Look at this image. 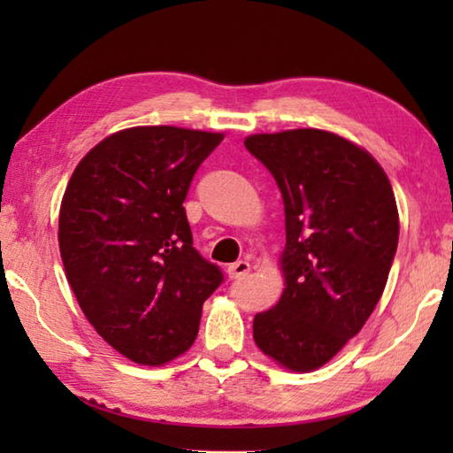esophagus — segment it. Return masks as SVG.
I'll return each mask as SVG.
<instances>
[{"instance_id":"1","label":"esophagus","mask_w":453,"mask_h":453,"mask_svg":"<svg viewBox=\"0 0 453 453\" xmlns=\"http://www.w3.org/2000/svg\"><path fill=\"white\" fill-rule=\"evenodd\" d=\"M250 270H251V265L248 262H243V259H240V262L227 265V275L232 280H242L250 273Z\"/></svg>"}]
</instances>
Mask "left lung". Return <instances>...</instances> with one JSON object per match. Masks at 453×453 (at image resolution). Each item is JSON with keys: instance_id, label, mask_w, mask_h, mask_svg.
Masks as SVG:
<instances>
[{"instance_id": "1", "label": "left lung", "mask_w": 453, "mask_h": 453, "mask_svg": "<svg viewBox=\"0 0 453 453\" xmlns=\"http://www.w3.org/2000/svg\"><path fill=\"white\" fill-rule=\"evenodd\" d=\"M283 197L286 289L256 313L254 340L294 372L327 364L364 327L392 267L400 218L381 165L324 129L245 137Z\"/></svg>"}]
</instances>
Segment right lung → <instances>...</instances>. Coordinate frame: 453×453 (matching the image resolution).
I'll use <instances>...</instances> for the list:
<instances>
[{
  "label": "right lung",
  "instance_id": "obj_1",
  "mask_svg": "<svg viewBox=\"0 0 453 453\" xmlns=\"http://www.w3.org/2000/svg\"><path fill=\"white\" fill-rule=\"evenodd\" d=\"M221 134L173 126L107 135L81 159L59 210L67 281L121 356L164 365L196 342L203 302L224 281L197 254L186 202Z\"/></svg>",
  "mask_w": 453,
  "mask_h": 453
}]
</instances>
